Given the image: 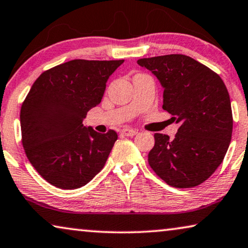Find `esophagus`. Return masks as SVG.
<instances>
[{
	"instance_id": "esophagus-1",
	"label": "esophagus",
	"mask_w": 248,
	"mask_h": 248,
	"mask_svg": "<svg viewBox=\"0 0 248 248\" xmlns=\"http://www.w3.org/2000/svg\"><path fill=\"white\" fill-rule=\"evenodd\" d=\"M121 134L124 136H127V137H132V136L137 135L138 131L135 130V129H130V128H124L121 130Z\"/></svg>"
}]
</instances>
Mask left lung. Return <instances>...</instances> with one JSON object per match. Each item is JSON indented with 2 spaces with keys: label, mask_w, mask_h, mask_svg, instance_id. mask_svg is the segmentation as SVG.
<instances>
[{
  "label": "left lung",
  "mask_w": 248,
  "mask_h": 248,
  "mask_svg": "<svg viewBox=\"0 0 248 248\" xmlns=\"http://www.w3.org/2000/svg\"><path fill=\"white\" fill-rule=\"evenodd\" d=\"M138 65L163 86V109L180 124L175 138L155 134L148 163L174 187H193L220 165L230 144L232 113L225 83L217 73L186 55L142 58Z\"/></svg>",
  "instance_id": "8db88e82"
}]
</instances>
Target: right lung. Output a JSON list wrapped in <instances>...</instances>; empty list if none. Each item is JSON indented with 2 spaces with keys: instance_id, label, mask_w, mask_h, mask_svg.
I'll return each instance as SVG.
<instances>
[{
  "instance_id": "1",
  "label": "right lung",
  "mask_w": 248,
  "mask_h": 248,
  "mask_svg": "<svg viewBox=\"0 0 248 248\" xmlns=\"http://www.w3.org/2000/svg\"><path fill=\"white\" fill-rule=\"evenodd\" d=\"M124 61L74 59L44 72L20 112L22 145L38 173L59 189L88 184L103 169L118 135L84 127L101 102L110 75Z\"/></svg>"
}]
</instances>
